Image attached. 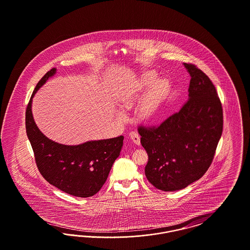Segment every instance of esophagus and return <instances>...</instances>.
I'll return each mask as SVG.
<instances>
[{"label": "esophagus", "instance_id": "1", "mask_svg": "<svg viewBox=\"0 0 250 250\" xmlns=\"http://www.w3.org/2000/svg\"><path fill=\"white\" fill-rule=\"evenodd\" d=\"M129 137H130L131 141L135 143V144H137V145L141 144V137L138 134V132L131 131L130 133H129Z\"/></svg>", "mask_w": 250, "mask_h": 250}]
</instances>
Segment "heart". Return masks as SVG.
<instances>
[{
  "label": "heart",
  "mask_w": 250,
  "mask_h": 250,
  "mask_svg": "<svg viewBox=\"0 0 250 250\" xmlns=\"http://www.w3.org/2000/svg\"><path fill=\"white\" fill-rule=\"evenodd\" d=\"M155 71H147L137 79L123 92L118 100V105L123 110H128L139 99L135 116L145 123L155 119L163 99L167 95L169 83L166 79H157ZM117 118L124 121L125 116L123 112H117Z\"/></svg>",
  "instance_id": "heart-1"
}]
</instances>
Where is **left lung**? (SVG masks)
I'll return each mask as SVG.
<instances>
[{
	"instance_id": "obj_1",
	"label": "left lung",
	"mask_w": 250,
	"mask_h": 250,
	"mask_svg": "<svg viewBox=\"0 0 250 250\" xmlns=\"http://www.w3.org/2000/svg\"><path fill=\"white\" fill-rule=\"evenodd\" d=\"M188 99L177 113L155 128L139 127L148 154L145 175L162 191H177L203 176L223 130V111L214 84L190 63Z\"/></svg>"
}]
</instances>
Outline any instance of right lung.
<instances>
[{"label":"right lung","mask_w":250,"mask_h":250,"mask_svg":"<svg viewBox=\"0 0 250 250\" xmlns=\"http://www.w3.org/2000/svg\"><path fill=\"white\" fill-rule=\"evenodd\" d=\"M52 68L39 81L26 109V132L36 165L48 183L72 196L88 198L101 189L120 155L124 137L64 145L49 140L36 125L32 112L36 92L56 74Z\"/></svg>","instance_id":"right-lung-1"}]
</instances>
